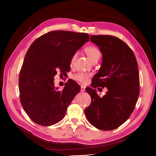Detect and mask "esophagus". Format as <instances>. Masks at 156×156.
<instances>
[{
	"instance_id": "obj_1",
	"label": "esophagus",
	"mask_w": 156,
	"mask_h": 156,
	"mask_svg": "<svg viewBox=\"0 0 156 156\" xmlns=\"http://www.w3.org/2000/svg\"><path fill=\"white\" fill-rule=\"evenodd\" d=\"M81 92H84V91H85V88H84V87H83V86H81Z\"/></svg>"
}]
</instances>
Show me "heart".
I'll return each instance as SVG.
<instances>
[{"label": "heart", "mask_w": 156, "mask_h": 156, "mask_svg": "<svg viewBox=\"0 0 156 156\" xmlns=\"http://www.w3.org/2000/svg\"><path fill=\"white\" fill-rule=\"evenodd\" d=\"M84 53L88 56L89 60L92 62H94V61H98L101 56V52L98 48L95 46H88L84 49ZM77 56V53H75L72 56V59H71V65H72L75 59ZM91 77V75L87 73L84 72H79L73 75V79L76 81L81 83L83 84H86L88 82L89 78Z\"/></svg>", "instance_id": "1"}]
</instances>
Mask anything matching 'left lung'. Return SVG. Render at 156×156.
<instances>
[{
    "label": "left lung",
    "mask_w": 156,
    "mask_h": 156,
    "mask_svg": "<svg viewBox=\"0 0 156 156\" xmlns=\"http://www.w3.org/2000/svg\"><path fill=\"white\" fill-rule=\"evenodd\" d=\"M90 40L98 46L103 58L93 88H86L92 101L84 113L93 126L110 131L124 124L135 107L140 88L138 64L133 51L116 37L92 35ZM98 87L108 88L102 98L96 93Z\"/></svg>",
    "instance_id": "1"
}]
</instances>
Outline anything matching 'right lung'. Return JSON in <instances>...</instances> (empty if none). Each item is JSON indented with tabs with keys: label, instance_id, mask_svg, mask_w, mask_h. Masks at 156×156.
Returning <instances> with one entry per match:
<instances>
[{
	"label": "right lung",
	"instance_id": "add662e5",
	"mask_svg": "<svg viewBox=\"0 0 156 156\" xmlns=\"http://www.w3.org/2000/svg\"><path fill=\"white\" fill-rule=\"evenodd\" d=\"M88 41L87 33L55 30L30 45L20 73L19 88L21 105L35 123L49 126L64 119L81 87L70 81L59 91L53 77L57 72H69L72 56Z\"/></svg>",
	"mask_w": 156,
	"mask_h": 156
}]
</instances>
